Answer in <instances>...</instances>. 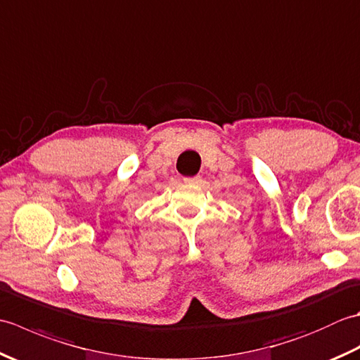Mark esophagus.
Listing matches in <instances>:
<instances>
[{
    "label": "esophagus",
    "mask_w": 360,
    "mask_h": 360,
    "mask_svg": "<svg viewBox=\"0 0 360 360\" xmlns=\"http://www.w3.org/2000/svg\"><path fill=\"white\" fill-rule=\"evenodd\" d=\"M184 182H186V184L196 186V184H200V182H201V176H193V178H186Z\"/></svg>",
    "instance_id": "esophagus-1"
}]
</instances>
